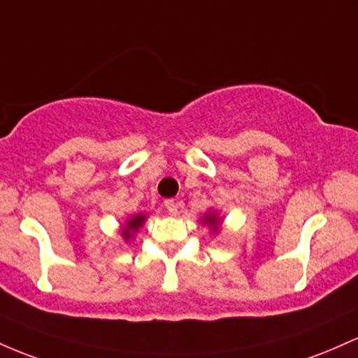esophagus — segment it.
I'll return each instance as SVG.
<instances>
[{
	"mask_svg": "<svg viewBox=\"0 0 358 358\" xmlns=\"http://www.w3.org/2000/svg\"><path fill=\"white\" fill-rule=\"evenodd\" d=\"M164 206H166L169 215H172V216L178 215V208L179 206H178V203H176L174 199H166V201H164Z\"/></svg>",
	"mask_w": 358,
	"mask_h": 358,
	"instance_id": "obj_1",
	"label": "esophagus"
}]
</instances>
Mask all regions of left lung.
<instances>
[{
	"instance_id": "1",
	"label": "left lung",
	"mask_w": 358,
	"mask_h": 358,
	"mask_svg": "<svg viewBox=\"0 0 358 358\" xmlns=\"http://www.w3.org/2000/svg\"><path fill=\"white\" fill-rule=\"evenodd\" d=\"M203 223L208 224V227L211 228V231H218L222 220L218 218V215H216V213H206L203 218Z\"/></svg>"
}]
</instances>
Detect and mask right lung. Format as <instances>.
<instances>
[{
    "label": "right lung",
    "mask_w": 358,
    "mask_h": 358,
    "mask_svg": "<svg viewBox=\"0 0 358 358\" xmlns=\"http://www.w3.org/2000/svg\"><path fill=\"white\" fill-rule=\"evenodd\" d=\"M143 223H145V215H142V213H138V215H134L130 220H127L125 227L122 228L123 238H125L128 242V240L134 236V233L138 231V228L142 227Z\"/></svg>",
    "instance_id": "obj_1"
}]
</instances>
